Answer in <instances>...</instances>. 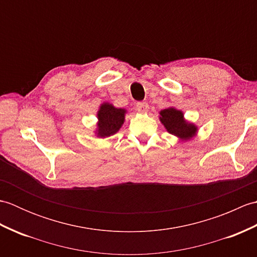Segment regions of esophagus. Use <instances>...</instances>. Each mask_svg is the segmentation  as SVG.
<instances>
[{
	"label": "esophagus",
	"instance_id": "34e87169",
	"mask_svg": "<svg viewBox=\"0 0 257 257\" xmlns=\"http://www.w3.org/2000/svg\"><path fill=\"white\" fill-rule=\"evenodd\" d=\"M136 108L139 112H147L149 109V105L146 101H138L136 103Z\"/></svg>",
	"mask_w": 257,
	"mask_h": 257
}]
</instances>
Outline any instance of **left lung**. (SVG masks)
Returning a JSON list of instances; mask_svg holds the SVG:
<instances>
[{"label": "left lung", "mask_w": 257, "mask_h": 257, "mask_svg": "<svg viewBox=\"0 0 257 257\" xmlns=\"http://www.w3.org/2000/svg\"><path fill=\"white\" fill-rule=\"evenodd\" d=\"M160 120L170 134L181 139H189L195 134L196 128L183 119V113L174 108H168L160 112Z\"/></svg>", "instance_id": "left-lung-1"}]
</instances>
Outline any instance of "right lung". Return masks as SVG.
<instances>
[{"instance_id": "1", "label": "right lung", "mask_w": 257, "mask_h": 257, "mask_svg": "<svg viewBox=\"0 0 257 257\" xmlns=\"http://www.w3.org/2000/svg\"><path fill=\"white\" fill-rule=\"evenodd\" d=\"M124 112L121 108H114L110 103H102L98 111V136L109 137L116 134L123 123Z\"/></svg>"}]
</instances>
